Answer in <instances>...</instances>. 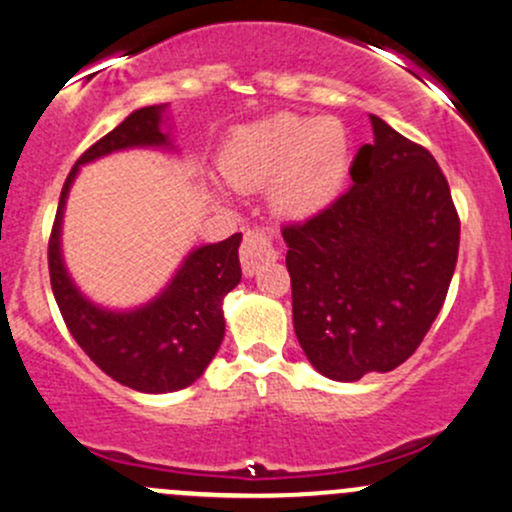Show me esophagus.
<instances>
[{"label":"esophagus","instance_id":"34e87169","mask_svg":"<svg viewBox=\"0 0 512 512\" xmlns=\"http://www.w3.org/2000/svg\"><path fill=\"white\" fill-rule=\"evenodd\" d=\"M274 260H277V250H274L272 240L262 230H247L240 247V265L245 277H252Z\"/></svg>","mask_w":512,"mask_h":512}]
</instances>
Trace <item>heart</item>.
<instances>
[{"label":"heart","mask_w":512,"mask_h":512,"mask_svg":"<svg viewBox=\"0 0 512 512\" xmlns=\"http://www.w3.org/2000/svg\"><path fill=\"white\" fill-rule=\"evenodd\" d=\"M351 142L333 117L277 115L235 129L223 144L218 169L238 191L272 186V211L284 220L324 213L348 176Z\"/></svg>","instance_id":"heart-1"}]
</instances>
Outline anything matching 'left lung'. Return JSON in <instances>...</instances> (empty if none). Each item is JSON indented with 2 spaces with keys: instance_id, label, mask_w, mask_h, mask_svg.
Segmentation results:
<instances>
[{
  "instance_id": "8db88e82",
  "label": "left lung",
  "mask_w": 512,
  "mask_h": 512,
  "mask_svg": "<svg viewBox=\"0 0 512 512\" xmlns=\"http://www.w3.org/2000/svg\"><path fill=\"white\" fill-rule=\"evenodd\" d=\"M370 125L351 191L282 228L299 346L338 383L395 370L417 351L459 257V213L437 159L380 117Z\"/></svg>"
}]
</instances>
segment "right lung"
Instances as JSON below:
<instances>
[{
  "label": "right lung",
  "mask_w": 512,
  "mask_h": 512,
  "mask_svg": "<svg viewBox=\"0 0 512 512\" xmlns=\"http://www.w3.org/2000/svg\"><path fill=\"white\" fill-rule=\"evenodd\" d=\"M164 110L166 105L134 110L75 161L63 184L48 240L53 297L75 343L112 380L152 395L196 383L218 353L225 336L223 299L242 277L238 260L242 235L196 247L159 297L137 309L112 311L85 299L73 284L61 255V223L80 166L122 149H171L169 132L161 129Z\"/></svg>",
  "instance_id": "1"
}]
</instances>
